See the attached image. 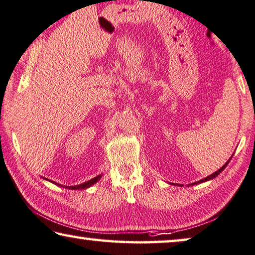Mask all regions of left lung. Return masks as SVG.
<instances>
[{"label":"left lung","mask_w":255,"mask_h":255,"mask_svg":"<svg viewBox=\"0 0 255 255\" xmlns=\"http://www.w3.org/2000/svg\"><path fill=\"white\" fill-rule=\"evenodd\" d=\"M231 158H232V156H231L230 158H229V160L227 161V163H224V165H223V167H222V168H220V169H219V170H217V171H215V172H214V173H212V175H209V176H207V177H206V178H204V179L199 180V182H195V183H192V184H189V185H187V186H192V185H197V184H200V183H205V182H208V180H212V179H214V178H215V177H216V176H219V175H220V173H221V172H222V171L224 170V169H226V167H227V165H228V163H229V162H230V160H231ZM171 185H177V186H184V185H183V184H171Z\"/></svg>","instance_id":"obj_1"}]
</instances>
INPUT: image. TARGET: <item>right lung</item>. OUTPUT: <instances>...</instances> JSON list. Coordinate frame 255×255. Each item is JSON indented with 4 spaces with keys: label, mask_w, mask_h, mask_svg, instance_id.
<instances>
[{
    "label": "right lung",
    "mask_w": 255,
    "mask_h": 255,
    "mask_svg": "<svg viewBox=\"0 0 255 255\" xmlns=\"http://www.w3.org/2000/svg\"><path fill=\"white\" fill-rule=\"evenodd\" d=\"M101 177H102V175H99L97 177H94V178L87 180V182H85L83 184H79V185H75V186H63V185H61V184H57V183L53 182V180H48L47 178H43V177H42V178L48 180V182L55 184V185H58L61 187H65V189H69V190H86V189H88V187H91L92 185H94V184H97L99 180L101 179Z\"/></svg>",
    "instance_id": "obj_1"
}]
</instances>
